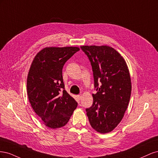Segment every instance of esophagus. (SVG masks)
Masks as SVG:
<instances>
[{
	"label": "esophagus",
	"mask_w": 158,
	"mask_h": 158,
	"mask_svg": "<svg viewBox=\"0 0 158 158\" xmlns=\"http://www.w3.org/2000/svg\"><path fill=\"white\" fill-rule=\"evenodd\" d=\"M77 98H78V99H81V98H82V95H78Z\"/></svg>",
	"instance_id": "esophagus-1"
}]
</instances>
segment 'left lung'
I'll return each mask as SVG.
<instances>
[{"mask_svg":"<svg viewBox=\"0 0 158 158\" xmlns=\"http://www.w3.org/2000/svg\"><path fill=\"white\" fill-rule=\"evenodd\" d=\"M92 66L94 85L92 106L86 109L91 126L97 132H111L121 120L130 101L132 85L125 60L107 45H83Z\"/></svg>","mask_w":158,"mask_h":158,"instance_id":"left-lung-1","label":"left lung"}]
</instances>
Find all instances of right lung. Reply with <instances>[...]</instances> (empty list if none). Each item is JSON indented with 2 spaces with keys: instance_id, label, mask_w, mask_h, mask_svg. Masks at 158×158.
Here are the masks:
<instances>
[{
  "instance_id": "1",
  "label": "right lung",
  "mask_w": 158,
  "mask_h": 158,
  "mask_svg": "<svg viewBox=\"0 0 158 158\" xmlns=\"http://www.w3.org/2000/svg\"><path fill=\"white\" fill-rule=\"evenodd\" d=\"M78 47H47L37 52L27 78L31 106L47 127L55 129L69 122L78 103L64 89L63 68Z\"/></svg>"
}]
</instances>
